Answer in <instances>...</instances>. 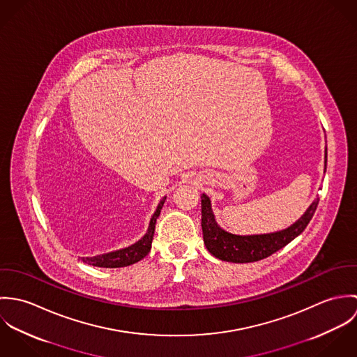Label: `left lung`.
<instances>
[{
    "instance_id": "left-lung-1",
    "label": "left lung",
    "mask_w": 357,
    "mask_h": 357,
    "mask_svg": "<svg viewBox=\"0 0 357 357\" xmlns=\"http://www.w3.org/2000/svg\"><path fill=\"white\" fill-rule=\"evenodd\" d=\"M327 166V149L324 151V172ZM202 232L206 249L210 255L227 262H255L276 253L293 239H296L312 220L319 204L316 198L305 213L290 227L282 231L259 235H235L222 229L214 217L211 202L207 195L202 194Z\"/></svg>"
}]
</instances>
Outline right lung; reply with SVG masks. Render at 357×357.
Instances as JSON below:
<instances>
[{
	"mask_svg": "<svg viewBox=\"0 0 357 357\" xmlns=\"http://www.w3.org/2000/svg\"><path fill=\"white\" fill-rule=\"evenodd\" d=\"M165 201H166V197H163L160 199V202L158 204V207H156V210H155V213H153V217L150 220L149 229L140 241H137L136 243H133V245H130L125 249H119V250H115V252L95 255V257H81V259L88 265L100 266V268H121V266H128V265H132V264L139 262L140 259H143L151 250L156 218L160 214V208L165 204Z\"/></svg>",
	"mask_w": 357,
	"mask_h": 357,
	"instance_id": "1",
	"label": "right lung"
}]
</instances>
